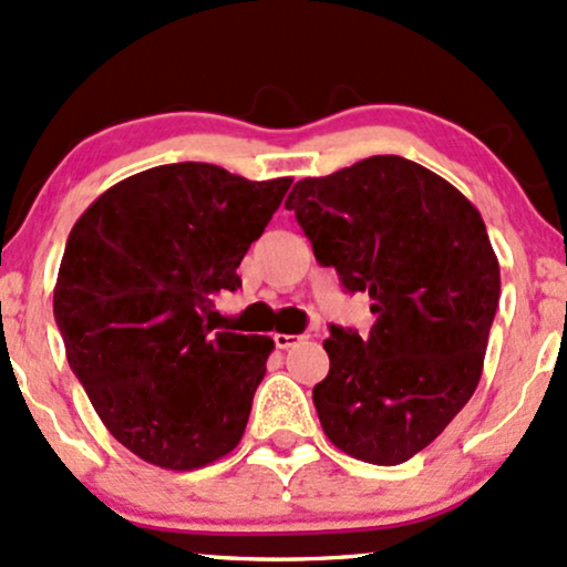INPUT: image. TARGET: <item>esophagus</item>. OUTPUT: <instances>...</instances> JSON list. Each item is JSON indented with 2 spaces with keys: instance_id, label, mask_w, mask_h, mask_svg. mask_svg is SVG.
Wrapping results in <instances>:
<instances>
[{
  "instance_id": "1",
  "label": "esophagus",
  "mask_w": 567,
  "mask_h": 567,
  "mask_svg": "<svg viewBox=\"0 0 567 567\" xmlns=\"http://www.w3.org/2000/svg\"><path fill=\"white\" fill-rule=\"evenodd\" d=\"M306 336H290V333H275V343L277 349H290L296 347V343H301Z\"/></svg>"
}]
</instances>
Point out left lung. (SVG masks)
<instances>
[{
    "instance_id": "1",
    "label": "left lung",
    "mask_w": 567,
    "mask_h": 567,
    "mask_svg": "<svg viewBox=\"0 0 567 567\" xmlns=\"http://www.w3.org/2000/svg\"><path fill=\"white\" fill-rule=\"evenodd\" d=\"M315 258L368 292L370 333L330 324V373L315 386L338 451L396 466L437 440L470 402L498 309V258L458 188L383 154L292 186Z\"/></svg>"
}]
</instances>
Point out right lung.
Wrapping results in <instances>:
<instances>
[{"mask_svg": "<svg viewBox=\"0 0 567 567\" xmlns=\"http://www.w3.org/2000/svg\"><path fill=\"white\" fill-rule=\"evenodd\" d=\"M292 178L159 165L103 192L69 234L53 311L95 413L146 464L192 472L243 440L275 341L216 330L213 296Z\"/></svg>", "mask_w": 567, "mask_h": 567, "instance_id": "add662e5", "label": "right lung"}]
</instances>
